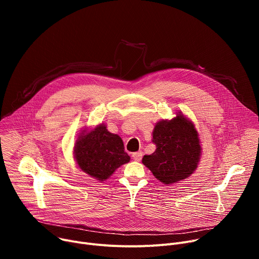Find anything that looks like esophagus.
I'll return each mask as SVG.
<instances>
[{"mask_svg":"<svg viewBox=\"0 0 259 259\" xmlns=\"http://www.w3.org/2000/svg\"><path fill=\"white\" fill-rule=\"evenodd\" d=\"M142 157H143V153H142L141 151H139V152H134V153L132 154V158H133L134 160H137V161H141Z\"/></svg>","mask_w":259,"mask_h":259,"instance_id":"esophagus-1","label":"esophagus"}]
</instances>
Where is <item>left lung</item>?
Listing matches in <instances>:
<instances>
[{
	"label": "left lung",
	"mask_w": 259,
	"mask_h": 259,
	"mask_svg": "<svg viewBox=\"0 0 259 259\" xmlns=\"http://www.w3.org/2000/svg\"><path fill=\"white\" fill-rule=\"evenodd\" d=\"M152 143L155 151L145 155L143 164L161 183H178L195 171L200 156L198 133L184 115L157 122Z\"/></svg>",
	"instance_id": "1"
}]
</instances>
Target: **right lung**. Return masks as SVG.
Instances as JSON below:
<instances>
[{
	"label": "right lung",
	"mask_w": 259,
	"mask_h": 259,
	"mask_svg": "<svg viewBox=\"0 0 259 259\" xmlns=\"http://www.w3.org/2000/svg\"><path fill=\"white\" fill-rule=\"evenodd\" d=\"M84 132L75 142L74 157L78 167L92 178L105 181L130 160L121 139L109 132L104 124Z\"/></svg>",
	"instance_id": "right-lung-1"
}]
</instances>
